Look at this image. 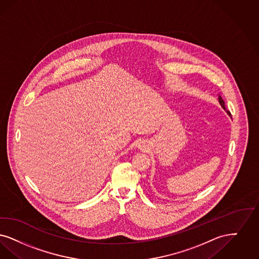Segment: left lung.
Masks as SVG:
<instances>
[{
  "instance_id": "obj_1",
  "label": "left lung",
  "mask_w": 259,
  "mask_h": 259,
  "mask_svg": "<svg viewBox=\"0 0 259 259\" xmlns=\"http://www.w3.org/2000/svg\"><path fill=\"white\" fill-rule=\"evenodd\" d=\"M219 102H220V104H221V105H222V107H223V108H224V109H225V111H226V112H227V114H228V115H229V116H230V115H231V114H230V112H229V111H228V110H227V109H226V108H225V101H224V100H223V98H222V97H221V96H219Z\"/></svg>"
}]
</instances>
